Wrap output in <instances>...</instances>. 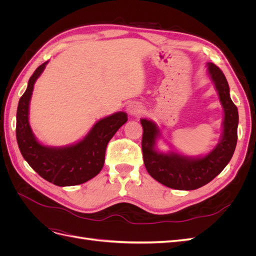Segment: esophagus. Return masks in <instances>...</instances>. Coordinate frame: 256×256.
<instances>
[{
    "instance_id": "34e87169",
    "label": "esophagus",
    "mask_w": 256,
    "mask_h": 256,
    "mask_svg": "<svg viewBox=\"0 0 256 256\" xmlns=\"http://www.w3.org/2000/svg\"><path fill=\"white\" fill-rule=\"evenodd\" d=\"M142 111H143V108L141 106V104H138L134 102V104H130L128 106V112L131 115H138L142 113Z\"/></svg>"
}]
</instances>
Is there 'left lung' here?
Listing matches in <instances>:
<instances>
[{
	"label": "left lung",
	"instance_id": "left-lung-1",
	"mask_svg": "<svg viewBox=\"0 0 256 256\" xmlns=\"http://www.w3.org/2000/svg\"><path fill=\"white\" fill-rule=\"evenodd\" d=\"M207 70L218 92L224 118L220 142L206 156L187 157L174 152H159L156 150V140L160 136L158 126L152 120L141 118L145 168L154 180L168 188L196 190L203 187L223 171L236 148L238 110L230 99L228 83L218 66L207 63Z\"/></svg>",
	"mask_w": 256,
	"mask_h": 256
}]
</instances>
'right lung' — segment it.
I'll use <instances>...</instances> for the list:
<instances>
[{"label": "right lung", "instance_id": "obj_1", "mask_svg": "<svg viewBox=\"0 0 256 256\" xmlns=\"http://www.w3.org/2000/svg\"><path fill=\"white\" fill-rule=\"evenodd\" d=\"M48 62L30 76L19 100L16 136L23 158L44 180L60 187L76 186L95 177L104 166L106 148L112 136L128 120L125 112H116L98 120L80 142L63 146H44L37 141L28 122L30 102L34 84Z\"/></svg>", "mask_w": 256, "mask_h": 256}]
</instances>
